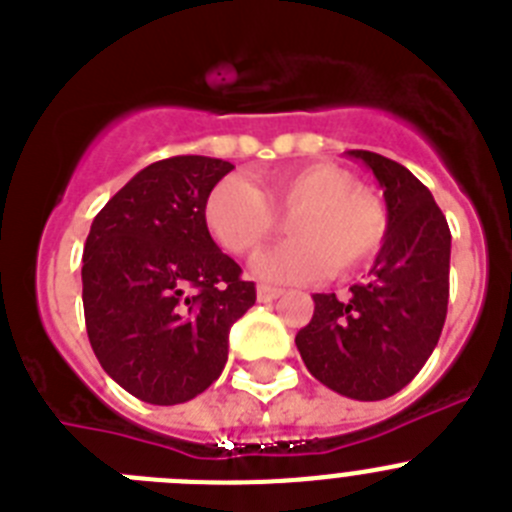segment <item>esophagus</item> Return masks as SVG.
<instances>
[{"label": "esophagus", "mask_w": 512, "mask_h": 512, "mask_svg": "<svg viewBox=\"0 0 512 512\" xmlns=\"http://www.w3.org/2000/svg\"><path fill=\"white\" fill-rule=\"evenodd\" d=\"M256 297H259V302H271V300H277V297H282V289L259 284V287H256Z\"/></svg>", "instance_id": "esophagus-1"}]
</instances>
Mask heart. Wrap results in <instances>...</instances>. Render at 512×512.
<instances>
[{"label":"heart","mask_w":512,"mask_h":512,"mask_svg":"<svg viewBox=\"0 0 512 512\" xmlns=\"http://www.w3.org/2000/svg\"><path fill=\"white\" fill-rule=\"evenodd\" d=\"M289 217V238L261 253L253 271L266 282H310L330 271L354 274L374 259L387 238V210L333 164L292 166L269 179L266 194L246 176L217 182L205 200L210 235L233 256H251Z\"/></svg>","instance_id":"heart-1"}]
</instances>
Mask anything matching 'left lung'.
I'll return each instance as SVG.
<instances>
[{"instance_id":"left-lung-1","label":"left lung","mask_w":512,"mask_h":512,"mask_svg":"<svg viewBox=\"0 0 512 512\" xmlns=\"http://www.w3.org/2000/svg\"><path fill=\"white\" fill-rule=\"evenodd\" d=\"M372 171L387 205V238L364 284L346 300L312 295V320L297 333L302 361L328 390L384 400L423 369L449 307L451 230L433 194L402 164L346 151Z\"/></svg>"}]
</instances>
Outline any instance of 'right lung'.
I'll return each instance as SVG.
<instances>
[{"label":"right lung","mask_w":512,"mask_h":512,"mask_svg":"<svg viewBox=\"0 0 512 512\" xmlns=\"http://www.w3.org/2000/svg\"><path fill=\"white\" fill-rule=\"evenodd\" d=\"M230 161L174 156L130 179L84 243V318L102 369L138 400L179 405L228 361V333L256 302L253 282L217 248L205 200Z\"/></svg>","instance_id":"add662e5"}]
</instances>
